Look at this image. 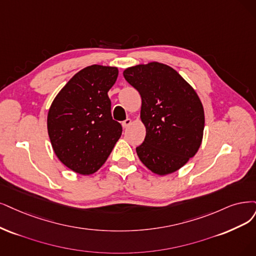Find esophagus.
I'll use <instances>...</instances> for the list:
<instances>
[{
    "label": "esophagus",
    "instance_id": "esophagus-1",
    "mask_svg": "<svg viewBox=\"0 0 256 256\" xmlns=\"http://www.w3.org/2000/svg\"><path fill=\"white\" fill-rule=\"evenodd\" d=\"M130 124H132V120H130V119H126L124 121L122 122V126H123V128H128Z\"/></svg>",
    "mask_w": 256,
    "mask_h": 256
}]
</instances>
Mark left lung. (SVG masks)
Listing matches in <instances>:
<instances>
[{"instance_id":"obj_1","label":"left lung","mask_w":256,"mask_h":256,"mask_svg":"<svg viewBox=\"0 0 256 256\" xmlns=\"http://www.w3.org/2000/svg\"><path fill=\"white\" fill-rule=\"evenodd\" d=\"M123 76L142 100L140 118L146 135L136 148L139 159L158 175L177 171L202 144L204 112L200 97L180 74L162 63L136 65Z\"/></svg>"}]
</instances>
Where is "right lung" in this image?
<instances>
[{
  "label": "right lung",
  "instance_id": "1",
  "mask_svg": "<svg viewBox=\"0 0 256 256\" xmlns=\"http://www.w3.org/2000/svg\"><path fill=\"white\" fill-rule=\"evenodd\" d=\"M117 77V68L88 66L66 83L52 103L47 130L52 148L76 173L98 171L122 134L121 124L112 117L108 94Z\"/></svg>",
  "mask_w": 256,
  "mask_h": 256
}]
</instances>
